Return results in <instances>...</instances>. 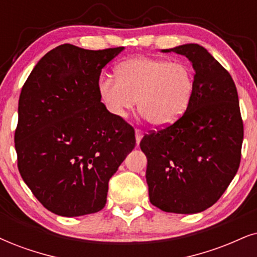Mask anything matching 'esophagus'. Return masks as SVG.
Returning <instances> with one entry per match:
<instances>
[{"mask_svg":"<svg viewBox=\"0 0 257 257\" xmlns=\"http://www.w3.org/2000/svg\"><path fill=\"white\" fill-rule=\"evenodd\" d=\"M142 138H144V133L141 131H136L135 132V139H136V145H140V142H141Z\"/></svg>","mask_w":257,"mask_h":257,"instance_id":"34e87169","label":"esophagus"}]
</instances>
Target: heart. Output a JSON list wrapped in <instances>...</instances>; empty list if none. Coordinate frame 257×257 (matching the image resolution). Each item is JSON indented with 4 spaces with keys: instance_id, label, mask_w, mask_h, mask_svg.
<instances>
[{
    "instance_id": "obj_1",
    "label": "heart",
    "mask_w": 257,
    "mask_h": 257,
    "mask_svg": "<svg viewBox=\"0 0 257 257\" xmlns=\"http://www.w3.org/2000/svg\"><path fill=\"white\" fill-rule=\"evenodd\" d=\"M116 80L102 77L98 93L109 113L123 118L134 109L155 128H166L183 117L194 92V74L188 65L138 57L116 67Z\"/></svg>"
}]
</instances>
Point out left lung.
<instances>
[{
  "instance_id": "obj_1",
  "label": "left lung",
  "mask_w": 257,
  "mask_h": 257,
  "mask_svg": "<svg viewBox=\"0 0 257 257\" xmlns=\"http://www.w3.org/2000/svg\"><path fill=\"white\" fill-rule=\"evenodd\" d=\"M162 53L185 56L194 92L179 121L140 142L147 157L149 200L165 212L192 215L212 206L241 161L243 122L231 76L203 46L185 44Z\"/></svg>"
}]
</instances>
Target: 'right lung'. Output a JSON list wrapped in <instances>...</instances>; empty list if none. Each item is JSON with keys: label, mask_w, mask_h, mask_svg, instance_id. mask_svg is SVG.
I'll use <instances>...</instances> for the list:
<instances>
[{"label": "right lung", "mask_w": 257, "mask_h": 257, "mask_svg": "<svg viewBox=\"0 0 257 257\" xmlns=\"http://www.w3.org/2000/svg\"><path fill=\"white\" fill-rule=\"evenodd\" d=\"M124 47L103 51L60 45L35 65L21 90L15 131L18 167L48 211L98 212L108 184L135 147V132L100 102L102 69Z\"/></svg>", "instance_id": "obj_1"}]
</instances>
